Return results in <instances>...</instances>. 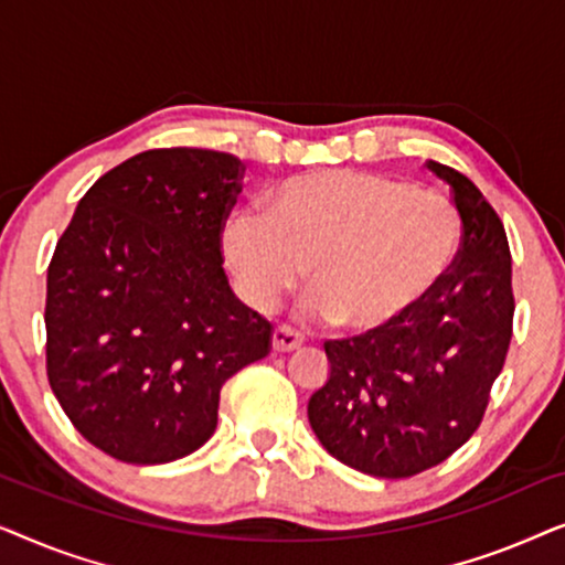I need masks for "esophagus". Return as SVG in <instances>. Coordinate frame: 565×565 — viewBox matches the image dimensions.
<instances>
[{
    "instance_id": "34e87169",
    "label": "esophagus",
    "mask_w": 565,
    "mask_h": 565,
    "mask_svg": "<svg viewBox=\"0 0 565 565\" xmlns=\"http://www.w3.org/2000/svg\"><path fill=\"white\" fill-rule=\"evenodd\" d=\"M300 344H303V334H300V331H296L292 327H285V323H282V327H277L273 331L275 352H292Z\"/></svg>"
}]
</instances>
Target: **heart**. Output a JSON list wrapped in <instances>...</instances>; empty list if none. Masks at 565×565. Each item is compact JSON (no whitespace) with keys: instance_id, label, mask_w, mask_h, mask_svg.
<instances>
[{"instance_id":"b5f03b06","label":"heart","mask_w":565,"mask_h":565,"mask_svg":"<svg viewBox=\"0 0 565 565\" xmlns=\"http://www.w3.org/2000/svg\"><path fill=\"white\" fill-rule=\"evenodd\" d=\"M460 236L458 211L437 192L334 169L282 182L267 213L236 211L223 226V254L257 308H273L308 267L311 311L373 334L443 282Z\"/></svg>"}]
</instances>
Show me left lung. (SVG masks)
Wrapping results in <instances>:
<instances>
[{
    "label": "left lung",
    "instance_id": "obj_1",
    "mask_svg": "<svg viewBox=\"0 0 565 565\" xmlns=\"http://www.w3.org/2000/svg\"><path fill=\"white\" fill-rule=\"evenodd\" d=\"M427 167L450 184L460 213L455 265L404 319L323 342L331 373L308 401L321 445L377 478L424 473L473 437L512 342L504 223L466 174L431 159Z\"/></svg>",
    "mask_w": 565,
    "mask_h": 565
}]
</instances>
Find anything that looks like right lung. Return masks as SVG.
<instances>
[{
  "label": "right lung",
  "mask_w": 565,
  "mask_h": 565,
  "mask_svg": "<svg viewBox=\"0 0 565 565\" xmlns=\"http://www.w3.org/2000/svg\"><path fill=\"white\" fill-rule=\"evenodd\" d=\"M244 169L190 146L136 153L92 184L58 238L45 373L76 431L115 460L195 452L223 383L273 350V323L238 303L221 267Z\"/></svg>",
  "instance_id": "1"
}]
</instances>
